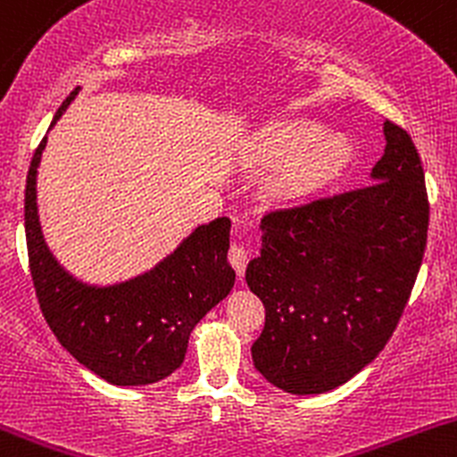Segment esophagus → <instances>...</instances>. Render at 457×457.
<instances>
[{
  "label": "esophagus",
  "mask_w": 457,
  "mask_h": 457,
  "mask_svg": "<svg viewBox=\"0 0 457 457\" xmlns=\"http://www.w3.org/2000/svg\"><path fill=\"white\" fill-rule=\"evenodd\" d=\"M251 260V248L246 246L244 242H233L228 248V262L230 266L235 268V272H237L239 277L244 275V270H246V263Z\"/></svg>",
  "instance_id": "34e87169"
}]
</instances>
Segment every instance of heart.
<instances>
[{
  "mask_svg": "<svg viewBox=\"0 0 457 457\" xmlns=\"http://www.w3.org/2000/svg\"><path fill=\"white\" fill-rule=\"evenodd\" d=\"M257 149L266 160L290 158L277 180L281 195H299L337 176L350 156L343 136L321 134V127L308 120L277 123L263 129Z\"/></svg>",
  "mask_w": 457,
  "mask_h": 457,
  "instance_id": "obj_1",
  "label": "heart"
}]
</instances>
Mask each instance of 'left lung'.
Here are the masks:
<instances>
[{
	"instance_id": "left-lung-1",
	"label": "left lung",
	"mask_w": 457,
	"mask_h": 457,
	"mask_svg": "<svg viewBox=\"0 0 457 457\" xmlns=\"http://www.w3.org/2000/svg\"><path fill=\"white\" fill-rule=\"evenodd\" d=\"M370 185L266 211L246 281L266 323L253 361L288 394L347 383L387 345L427 248L429 197L411 136L385 120Z\"/></svg>"
}]
</instances>
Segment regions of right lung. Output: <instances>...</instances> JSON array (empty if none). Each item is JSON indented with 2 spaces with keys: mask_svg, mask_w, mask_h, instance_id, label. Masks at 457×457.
I'll use <instances>...</instances> for the list:
<instances>
[{
  "mask_svg": "<svg viewBox=\"0 0 457 457\" xmlns=\"http://www.w3.org/2000/svg\"><path fill=\"white\" fill-rule=\"evenodd\" d=\"M79 87L56 110L61 119ZM46 138L35 149L26 178V244L39 308L61 345L107 383L149 385L182 365L195 323L230 293V220L197 227L154 270L110 286L89 288L53 260L37 218V167Z\"/></svg>",
  "mask_w": 457,
  "mask_h": 457,
  "instance_id": "obj_1",
  "label": "right lung"
}]
</instances>
